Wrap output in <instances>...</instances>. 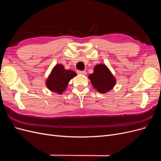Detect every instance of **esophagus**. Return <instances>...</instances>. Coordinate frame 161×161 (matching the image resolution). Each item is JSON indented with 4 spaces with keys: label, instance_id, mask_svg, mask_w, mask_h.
<instances>
[{
    "label": "esophagus",
    "instance_id": "obj_1",
    "mask_svg": "<svg viewBox=\"0 0 161 161\" xmlns=\"http://www.w3.org/2000/svg\"><path fill=\"white\" fill-rule=\"evenodd\" d=\"M77 74L79 75H85L86 74V71H81V70H78L77 71Z\"/></svg>",
    "mask_w": 161,
    "mask_h": 161
}]
</instances>
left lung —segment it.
Masks as SVG:
<instances>
[{"label": "left lung", "instance_id": "8db88e82", "mask_svg": "<svg viewBox=\"0 0 161 161\" xmlns=\"http://www.w3.org/2000/svg\"><path fill=\"white\" fill-rule=\"evenodd\" d=\"M92 86L101 93H105L114 88L116 83L115 78L104 64H97L93 73L89 75Z\"/></svg>", "mask_w": 161, "mask_h": 161}]
</instances>
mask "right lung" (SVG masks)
I'll return each instance as SVG.
<instances>
[{"instance_id":"right-lung-1","label":"right lung","mask_w":161,"mask_h":161,"mask_svg":"<svg viewBox=\"0 0 161 161\" xmlns=\"http://www.w3.org/2000/svg\"><path fill=\"white\" fill-rule=\"evenodd\" d=\"M76 76V73L71 70H66L62 64H56L53 68L46 81L47 89L58 94H62L70 80Z\"/></svg>"}]
</instances>
